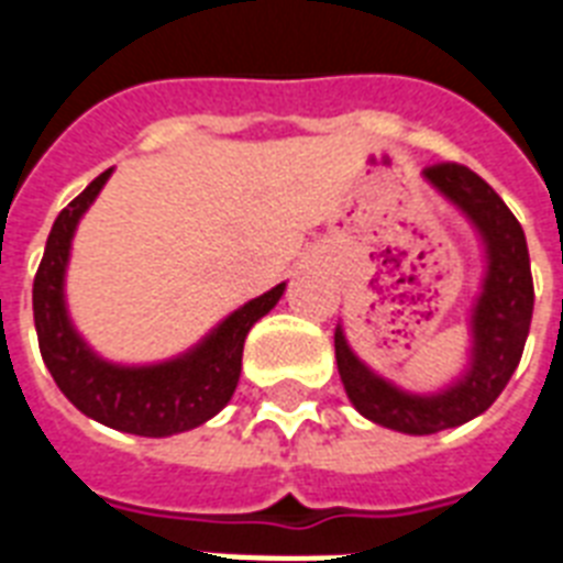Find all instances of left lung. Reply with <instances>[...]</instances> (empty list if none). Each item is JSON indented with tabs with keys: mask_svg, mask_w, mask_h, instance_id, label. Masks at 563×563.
<instances>
[{
	"mask_svg": "<svg viewBox=\"0 0 563 563\" xmlns=\"http://www.w3.org/2000/svg\"><path fill=\"white\" fill-rule=\"evenodd\" d=\"M423 180L462 212L482 251L479 291L467 309V365L435 391H411L374 371L335 324V365L353 409L402 435H435L479 418L508 385L532 324L534 289L529 247L506 201L467 166L441 163Z\"/></svg>",
	"mask_w": 563,
	"mask_h": 563,
	"instance_id": "8db88e82",
	"label": "left lung"
}]
</instances>
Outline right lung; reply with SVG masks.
Here are the masks:
<instances>
[{
    "label": "right lung",
    "mask_w": 563,
    "mask_h": 563,
    "mask_svg": "<svg viewBox=\"0 0 563 563\" xmlns=\"http://www.w3.org/2000/svg\"><path fill=\"white\" fill-rule=\"evenodd\" d=\"M113 169L101 172L52 224L34 277V327L48 374L66 400L104 427L143 438H169L201 427L230 402L242 374V347L251 327L277 307L286 283L228 312L210 333L178 356L145 365L104 360L81 335L66 303V272L75 230L99 198Z\"/></svg>",
    "instance_id": "right-lung-1"
}]
</instances>
